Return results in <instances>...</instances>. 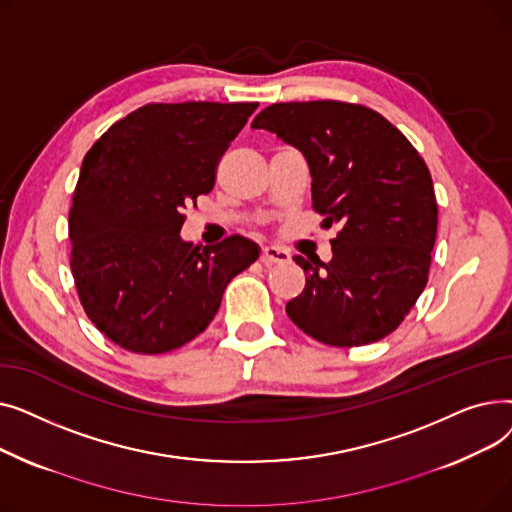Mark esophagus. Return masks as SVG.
I'll use <instances>...</instances> for the list:
<instances>
[{"label":"esophagus","mask_w":512,"mask_h":512,"mask_svg":"<svg viewBox=\"0 0 512 512\" xmlns=\"http://www.w3.org/2000/svg\"><path fill=\"white\" fill-rule=\"evenodd\" d=\"M261 263L263 265H274V263H286L290 261V253L286 249H280V247H265L261 251Z\"/></svg>","instance_id":"1"}]
</instances>
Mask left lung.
<instances>
[{
  "label": "left lung",
  "mask_w": 512,
  "mask_h": 512,
  "mask_svg": "<svg viewBox=\"0 0 512 512\" xmlns=\"http://www.w3.org/2000/svg\"><path fill=\"white\" fill-rule=\"evenodd\" d=\"M251 126L305 155L321 226L340 224L330 263L294 257L307 282L286 305L292 324L330 346L382 340L409 315L432 265L438 203L423 157L359 103H274Z\"/></svg>",
  "instance_id": "8db88e82"
}]
</instances>
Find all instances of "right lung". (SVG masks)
Listing matches in <instances>:
<instances>
[{
    "label": "right lung",
    "mask_w": 512,
    "mask_h": 512,
    "mask_svg": "<svg viewBox=\"0 0 512 512\" xmlns=\"http://www.w3.org/2000/svg\"><path fill=\"white\" fill-rule=\"evenodd\" d=\"M257 103H147L89 149L68 215L70 267L95 328L139 355L191 342L228 282L259 257L228 236L203 251L180 238L182 209L215 184L230 141Z\"/></svg>",
    "instance_id": "right-lung-1"
}]
</instances>
